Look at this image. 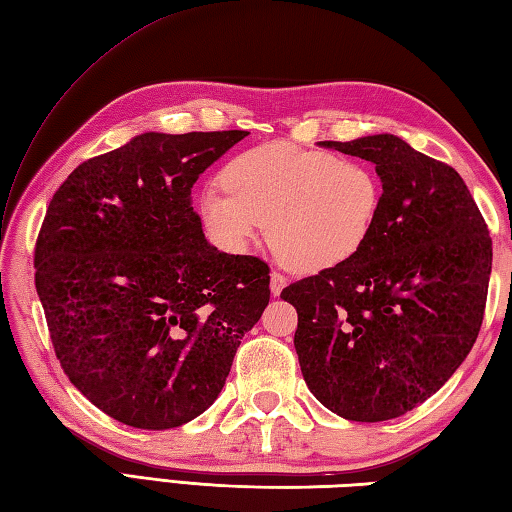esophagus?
Here are the masks:
<instances>
[{
	"mask_svg": "<svg viewBox=\"0 0 512 512\" xmlns=\"http://www.w3.org/2000/svg\"><path fill=\"white\" fill-rule=\"evenodd\" d=\"M287 285V276H283L281 272H272V276H269V289H272V294L278 296L285 289Z\"/></svg>",
	"mask_w": 512,
	"mask_h": 512,
	"instance_id": "esophagus-1",
	"label": "esophagus"
}]
</instances>
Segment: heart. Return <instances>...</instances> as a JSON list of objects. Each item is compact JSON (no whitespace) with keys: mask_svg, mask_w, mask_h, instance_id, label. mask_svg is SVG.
Returning a JSON list of instances; mask_svg holds the SVG:
<instances>
[{"mask_svg":"<svg viewBox=\"0 0 512 512\" xmlns=\"http://www.w3.org/2000/svg\"><path fill=\"white\" fill-rule=\"evenodd\" d=\"M223 189H205L198 218L207 236L240 254L263 234L303 272L350 263L370 243L381 209V180L361 160L289 142L260 144L231 158Z\"/></svg>","mask_w":512,"mask_h":512,"instance_id":"b5f03b06","label":"heart"}]
</instances>
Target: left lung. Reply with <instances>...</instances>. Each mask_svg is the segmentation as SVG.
<instances>
[{
    "label": "left lung",
    "mask_w": 512,
    "mask_h": 512,
    "mask_svg": "<svg viewBox=\"0 0 512 512\" xmlns=\"http://www.w3.org/2000/svg\"><path fill=\"white\" fill-rule=\"evenodd\" d=\"M321 144L376 165L383 196L359 256L281 292L298 314V363L339 417L397 419L432 397L475 345L493 240L446 162L390 133Z\"/></svg>",
    "instance_id": "obj_1"
}]
</instances>
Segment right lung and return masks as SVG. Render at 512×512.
Instances as JSON below:
<instances>
[{"mask_svg":"<svg viewBox=\"0 0 512 512\" xmlns=\"http://www.w3.org/2000/svg\"><path fill=\"white\" fill-rule=\"evenodd\" d=\"M247 131L142 133L82 162L48 202L35 287L64 374L142 430L196 419L269 303V267L218 252L191 187Z\"/></svg>","mask_w":512,"mask_h":512,"instance_id":"right-lung-1","label":"right lung"}]
</instances>
